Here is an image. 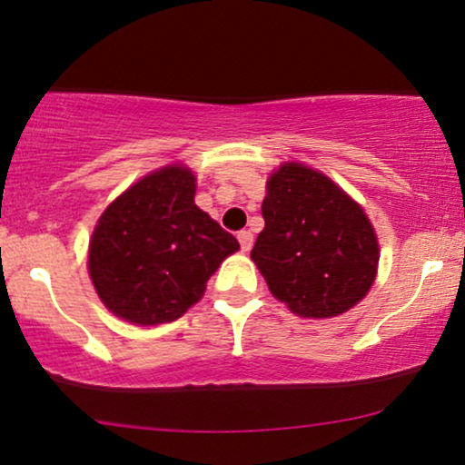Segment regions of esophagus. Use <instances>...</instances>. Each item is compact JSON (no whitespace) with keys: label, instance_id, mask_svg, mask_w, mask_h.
<instances>
[{"label":"esophagus","instance_id":"1","mask_svg":"<svg viewBox=\"0 0 465 465\" xmlns=\"http://www.w3.org/2000/svg\"><path fill=\"white\" fill-rule=\"evenodd\" d=\"M238 242H240V249H242L244 252H249L251 246H252V233L251 232H240L238 233Z\"/></svg>","mask_w":465,"mask_h":465}]
</instances>
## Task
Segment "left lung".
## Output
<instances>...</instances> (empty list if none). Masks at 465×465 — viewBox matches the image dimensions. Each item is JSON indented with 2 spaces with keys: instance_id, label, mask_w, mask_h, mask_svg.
<instances>
[{
  "instance_id": "left-lung-1",
  "label": "left lung",
  "mask_w": 465,
  "mask_h": 465,
  "mask_svg": "<svg viewBox=\"0 0 465 465\" xmlns=\"http://www.w3.org/2000/svg\"><path fill=\"white\" fill-rule=\"evenodd\" d=\"M262 214L251 260L292 313L334 317L367 296L380 262L375 229L328 175L283 163L270 173Z\"/></svg>"
}]
</instances>
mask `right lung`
I'll return each instance as SVG.
<instances>
[{"label": "right lung", "mask_w": 465, "mask_h": 465, "mask_svg": "<svg viewBox=\"0 0 465 465\" xmlns=\"http://www.w3.org/2000/svg\"><path fill=\"white\" fill-rule=\"evenodd\" d=\"M195 175L169 164L109 203L90 240L92 283L122 320L156 326L202 301L238 240L195 205Z\"/></svg>", "instance_id": "add662e5"}]
</instances>
